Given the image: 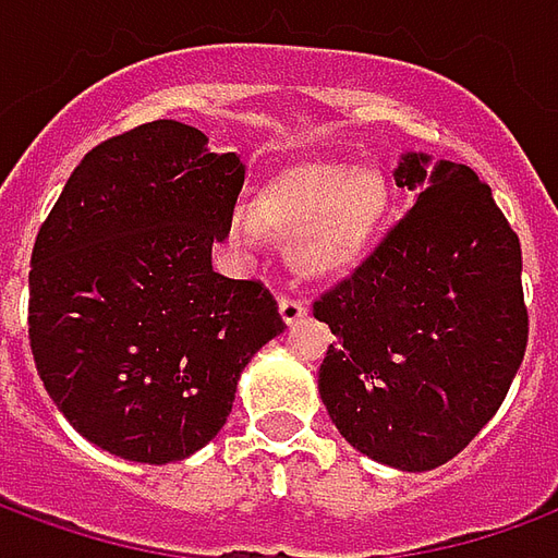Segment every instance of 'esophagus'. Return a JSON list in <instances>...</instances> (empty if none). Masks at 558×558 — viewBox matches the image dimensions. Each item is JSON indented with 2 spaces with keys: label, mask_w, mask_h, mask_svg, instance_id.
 I'll return each mask as SVG.
<instances>
[{
  "label": "esophagus",
  "mask_w": 558,
  "mask_h": 558,
  "mask_svg": "<svg viewBox=\"0 0 558 558\" xmlns=\"http://www.w3.org/2000/svg\"><path fill=\"white\" fill-rule=\"evenodd\" d=\"M278 307L287 326H295V323H302L304 316H307V304L302 299H292V295H280Z\"/></svg>",
  "instance_id": "34e87169"
}]
</instances>
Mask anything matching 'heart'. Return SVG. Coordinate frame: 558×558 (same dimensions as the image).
<instances>
[{
    "label": "heart",
    "instance_id": "1",
    "mask_svg": "<svg viewBox=\"0 0 558 558\" xmlns=\"http://www.w3.org/2000/svg\"><path fill=\"white\" fill-rule=\"evenodd\" d=\"M388 211L383 172L340 160H314L278 172L256 191L254 211L235 208L232 239L290 235V263L307 280H340L374 251Z\"/></svg>",
    "mask_w": 558,
    "mask_h": 558
}]
</instances>
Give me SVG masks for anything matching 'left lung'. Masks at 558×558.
<instances>
[{"label":"left lung","mask_w":558,"mask_h":558,"mask_svg":"<svg viewBox=\"0 0 558 558\" xmlns=\"http://www.w3.org/2000/svg\"><path fill=\"white\" fill-rule=\"evenodd\" d=\"M403 155L415 206L374 254L314 302L338 338L319 398L371 460L427 472L466 448L502 407L529 340L520 239L466 163Z\"/></svg>","instance_id":"left-lung-1"}]
</instances>
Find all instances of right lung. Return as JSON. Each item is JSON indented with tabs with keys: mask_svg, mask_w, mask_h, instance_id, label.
<instances>
[{
	"mask_svg": "<svg viewBox=\"0 0 558 558\" xmlns=\"http://www.w3.org/2000/svg\"><path fill=\"white\" fill-rule=\"evenodd\" d=\"M158 119L80 160L38 230L29 347L89 442L172 463L227 424L254 352L287 328L259 280L211 268L244 184L235 151Z\"/></svg>",
	"mask_w": 558,
	"mask_h": 558,
	"instance_id": "add662e5",
	"label": "right lung"
}]
</instances>
